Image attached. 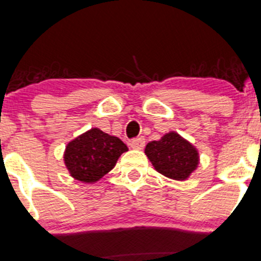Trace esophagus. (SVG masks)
<instances>
[{"label":"esophagus","mask_w":261,"mask_h":261,"mask_svg":"<svg viewBox=\"0 0 261 261\" xmlns=\"http://www.w3.org/2000/svg\"><path fill=\"white\" fill-rule=\"evenodd\" d=\"M130 146L135 150H141L144 149L145 146V139L144 138H136L134 140H131Z\"/></svg>","instance_id":"1"}]
</instances>
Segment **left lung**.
I'll return each instance as SVG.
<instances>
[{
  "label": "left lung",
  "mask_w": 261,
  "mask_h": 261,
  "mask_svg": "<svg viewBox=\"0 0 261 261\" xmlns=\"http://www.w3.org/2000/svg\"><path fill=\"white\" fill-rule=\"evenodd\" d=\"M145 153L160 174L174 180L188 179L199 164L197 150L174 131L149 142Z\"/></svg>",
  "instance_id": "left-lung-1"
}]
</instances>
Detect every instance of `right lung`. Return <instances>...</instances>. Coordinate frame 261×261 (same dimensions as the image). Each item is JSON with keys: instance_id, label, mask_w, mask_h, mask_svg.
I'll list each match as a JSON object with an SVG mask.
<instances>
[{"instance_id": "1", "label": "right lung", "mask_w": 261, "mask_h": 261, "mask_svg": "<svg viewBox=\"0 0 261 261\" xmlns=\"http://www.w3.org/2000/svg\"><path fill=\"white\" fill-rule=\"evenodd\" d=\"M127 146L116 136L91 128L68 142L65 164L71 176L82 182H95L114 169L117 159Z\"/></svg>"}]
</instances>
